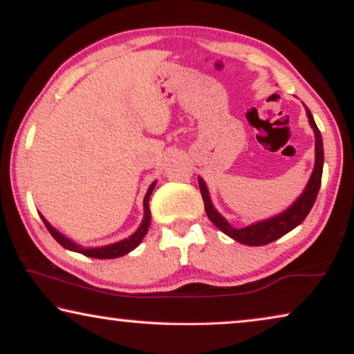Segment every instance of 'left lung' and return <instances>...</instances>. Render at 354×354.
<instances>
[{
  "instance_id": "left-lung-1",
  "label": "left lung",
  "mask_w": 354,
  "mask_h": 354,
  "mask_svg": "<svg viewBox=\"0 0 354 354\" xmlns=\"http://www.w3.org/2000/svg\"><path fill=\"white\" fill-rule=\"evenodd\" d=\"M307 115L310 120V125L315 131L316 136V162L315 168L312 173V178L305 187L304 194L300 195L291 208H288L284 213L275 216V218L262 221V223L248 225L243 229H235L225 221L223 216H221L218 211L214 209L213 203H211L209 195L207 191V184H205L202 179L198 178V186L200 192H202V198L205 203V211H207V216L209 218L211 223H213L216 227L221 232H224L225 235H229L230 239H234L240 243L248 245V246H262L267 243H272V241L278 240L279 236L286 235L288 232H291L294 227L302 223V221L307 218V214L312 209L316 195L319 192L321 186V176H323V162H324V151H323V138H321L319 129L315 124V119L310 109L307 108Z\"/></svg>"
}]
</instances>
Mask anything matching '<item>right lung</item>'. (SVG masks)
<instances>
[{
  "label": "right lung",
  "instance_id": "right-lung-1",
  "mask_svg": "<svg viewBox=\"0 0 354 354\" xmlns=\"http://www.w3.org/2000/svg\"><path fill=\"white\" fill-rule=\"evenodd\" d=\"M154 186L156 183H152L149 189H147L146 192V197H145V219L143 223H141L140 229L135 232L133 235L129 236V239H125L122 241H119V243H114V245H108V246H102V248H82L76 243H73L71 240H68L66 236H63L62 234H59L52 225L47 223V221L42 218V223L46 224L47 230H49V234L54 236V239L59 241V243L66 248V250H71V251H76V252H81L84 256H88V257H95V259H114V257H120L127 254V252H130L131 250H135L136 246L141 243V240L145 239V235L147 234V229H149V224H151V209H149V197L152 191H154Z\"/></svg>",
  "mask_w": 354,
  "mask_h": 354
}]
</instances>
